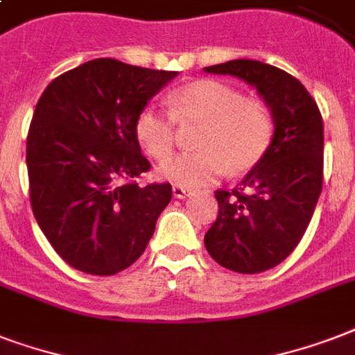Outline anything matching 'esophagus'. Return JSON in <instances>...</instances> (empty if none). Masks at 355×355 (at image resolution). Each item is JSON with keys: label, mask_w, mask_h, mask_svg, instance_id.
<instances>
[{"label": "esophagus", "mask_w": 355, "mask_h": 355, "mask_svg": "<svg viewBox=\"0 0 355 355\" xmlns=\"http://www.w3.org/2000/svg\"><path fill=\"white\" fill-rule=\"evenodd\" d=\"M173 195H175V199H188L191 191L182 188V186H173Z\"/></svg>", "instance_id": "esophagus-1"}]
</instances>
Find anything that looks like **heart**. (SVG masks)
I'll return each instance as SVG.
<instances>
[{"instance_id": "heart-1", "label": "heart", "mask_w": 355, "mask_h": 355, "mask_svg": "<svg viewBox=\"0 0 355 355\" xmlns=\"http://www.w3.org/2000/svg\"><path fill=\"white\" fill-rule=\"evenodd\" d=\"M171 116L180 123L200 121L197 153L178 155L158 167V177L182 188H202L225 177L228 169L245 173L261 160L272 138V116L263 101L243 97L234 86L200 79L167 97ZM155 105L141 108L134 121L139 147L155 160L175 149V123Z\"/></svg>"}]
</instances>
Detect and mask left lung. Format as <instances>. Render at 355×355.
I'll return each instance as SVG.
<instances>
[{"label": "left lung", "mask_w": 355, "mask_h": 355, "mask_svg": "<svg viewBox=\"0 0 355 355\" xmlns=\"http://www.w3.org/2000/svg\"><path fill=\"white\" fill-rule=\"evenodd\" d=\"M205 71L256 88L275 123L261 160L232 191H216L219 214L205 236L221 267L256 275L282 263L311 221L322 189V116L302 83L270 64L237 58Z\"/></svg>", "instance_id": "1"}]
</instances>
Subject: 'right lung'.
Instances as JSON below:
<instances>
[{
  "mask_svg": "<svg viewBox=\"0 0 355 355\" xmlns=\"http://www.w3.org/2000/svg\"><path fill=\"white\" fill-rule=\"evenodd\" d=\"M177 75L96 58L58 75L36 103L27 136L31 206L73 269L116 275L155 234L173 189L132 182L150 167L134 121Z\"/></svg>",
  "mask_w": 355,
  "mask_h": 355,
  "instance_id": "right-lung-1",
  "label": "right lung"
}]
</instances>
